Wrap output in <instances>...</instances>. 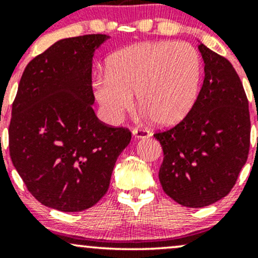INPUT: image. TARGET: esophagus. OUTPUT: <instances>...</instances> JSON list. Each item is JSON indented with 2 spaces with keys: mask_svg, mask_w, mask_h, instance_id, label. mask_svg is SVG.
<instances>
[{
  "mask_svg": "<svg viewBox=\"0 0 258 258\" xmlns=\"http://www.w3.org/2000/svg\"><path fill=\"white\" fill-rule=\"evenodd\" d=\"M132 135L135 138H139V139H146V138H149L150 136H152V133L149 131H147V130H141V128H135L132 131Z\"/></svg>",
  "mask_w": 258,
  "mask_h": 258,
  "instance_id": "34e87169",
  "label": "esophagus"
}]
</instances>
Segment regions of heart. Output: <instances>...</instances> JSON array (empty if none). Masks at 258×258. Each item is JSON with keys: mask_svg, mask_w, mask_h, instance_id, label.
I'll return each instance as SVG.
<instances>
[{"mask_svg": "<svg viewBox=\"0 0 258 258\" xmlns=\"http://www.w3.org/2000/svg\"><path fill=\"white\" fill-rule=\"evenodd\" d=\"M201 81L199 53L183 42H141L115 52L106 74L92 82L103 116L117 122L133 94L154 122L170 126L184 119L198 98Z\"/></svg>", "mask_w": 258, "mask_h": 258, "instance_id": "heart-1", "label": "heart"}]
</instances>
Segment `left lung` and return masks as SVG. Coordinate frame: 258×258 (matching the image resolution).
<instances>
[{"mask_svg":"<svg viewBox=\"0 0 258 258\" xmlns=\"http://www.w3.org/2000/svg\"><path fill=\"white\" fill-rule=\"evenodd\" d=\"M198 48L205 79L193 108L173 128L154 135L164 152L162 189L186 207H205L226 197L250 148L248 102L238 74L204 43Z\"/></svg>","mask_w":258,"mask_h":258,"instance_id":"1","label":"left lung"}]
</instances>
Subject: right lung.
<instances>
[{
    "instance_id": "obj_1",
    "label": "right lung",
    "mask_w": 258,
    "mask_h": 258,
    "mask_svg": "<svg viewBox=\"0 0 258 258\" xmlns=\"http://www.w3.org/2000/svg\"><path fill=\"white\" fill-rule=\"evenodd\" d=\"M110 36L59 40L26 65L10 123V154L26 188L44 206L84 211L108 191L131 132L100 122L92 105V60Z\"/></svg>"
}]
</instances>
